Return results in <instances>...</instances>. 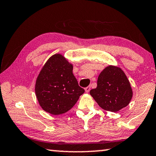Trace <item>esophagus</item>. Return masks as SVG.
Masks as SVG:
<instances>
[{"mask_svg":"<svg viewBox=\"0 0 156 156\" xmlns=\"http://www.w3.org/2000/svg\"><path fill=\"white\" fill-rule=\"evenodd\" d=\"M90 90V86H87V87L85 88V90H86V93L89 92Z\"/></svg>","mask_w":156,"mask_h":156,"instance_id":"34e87169","label":"esophagus"}]
</instances>
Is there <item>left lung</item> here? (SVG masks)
<instances>
[{
    "instance_id": "8db88e82",
    "label": "left lung",
    "mask_w": 156,
    "mask_h": 156,
    "mask_svg": "<svg viewBox=\"0 0 156 156\" xmlns=\"http://www.w3.org/2000/svg\"><path fill=\"white\" fill-rule=\"evenodd\" d=\"M90 94L101 108L116 112L130 103L133 90L123 71L109 66L100 74L97 87L90 90Z\"/></svg>"
}]
</instances>
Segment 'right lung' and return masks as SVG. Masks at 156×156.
Wrapping results in <instances>:
<instances>
[{
    "label": "right lung",
    "instance_id": "add662e5",
    "mask_svg": "<svg viewBox=\"0 0 156 156\" xmlns=\"http://www.w3.org/2000/svg\"><path fill=\"white\" fill-rule=\"evenodd\" d=\"M73 69L61 54L54 55L45 63L35 83V94L44 111L53 115L66 113L84 93Z\"/></svg>",
    "mask_w": 156,
    "mask_h": 156
}]
</instances>
